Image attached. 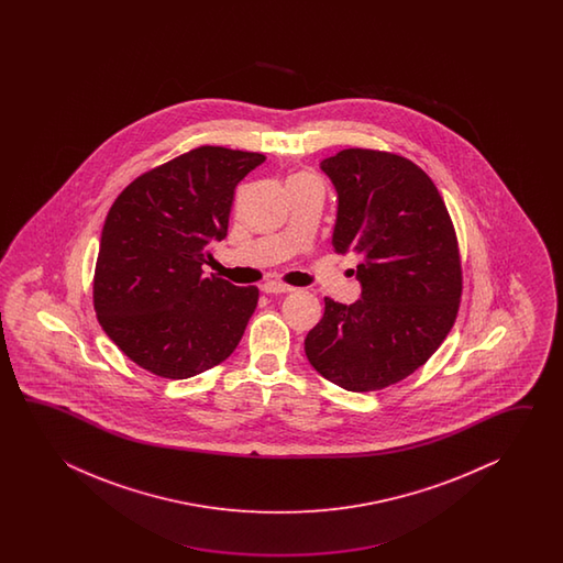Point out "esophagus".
<instances>
[{"mask_svg":"<svg viewBox=\"0 0 563 563\" xmlns=\"http://www.w3.org/2000/svg\"><path fill=\"white\" fill-rule=\"evenodd\" d=\"M262 289H264V294H289V291H294V287L286 286V284H279V282H267V284H264L262 286Z\"/></svg>","mask_w":563,"mask_h":563,"instance_id":"34e87169","label":"esophagus"}]
</instances>
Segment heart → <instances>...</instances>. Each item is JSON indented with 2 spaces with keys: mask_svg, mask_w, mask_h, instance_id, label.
Listing matches in <instances>:
<instances>
[{
  "mask_svg": "<svg viewBox=\"0 0 563 563\" xmlns=\"http://www.w3.org/2000/svg\"><path fill=\"white\" fill-rule=\"evenodd\" d=\"M301 177H306V175H298V177H294V179H301Z\"/></svg>",
  "mask_w": 563,
  "mask_h": 563,
  "instance_id": "b5f03b06",
  "label": "heart"
}]
</instances>
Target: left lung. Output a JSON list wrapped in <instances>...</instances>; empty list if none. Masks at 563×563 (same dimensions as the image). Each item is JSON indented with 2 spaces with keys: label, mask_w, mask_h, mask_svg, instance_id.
Returning a JSON list of instances; mask_svg holds the SVG:
<instances>
[{
  "label": "left lung",
  "mask_w": 563,
  "mask_h": 563,
  "mask_svg": "<svg viewBox=\"0 0 563 563\" xmlns=\"http://www.w3.org/2000/svg\"><path fill=\"white\" fill-rule=\"evenodd\" d=\"M320 168L338 195L332 245L360 255L362 291L350 306L325 298L306 356L346 390H380L431 358L455 323V229L431 177L408 158L346 148Z\"/></svg>",
  "instance_id": "1"
}]
</instances>
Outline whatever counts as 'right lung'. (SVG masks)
<instances>
[{
  "mask_svg": "<svg viewBox=\"0 0 563 563\" xmlns=\"http://www.w3.org/2000/svg\"><path fill=\"white\" fill-rule=\"evenodd\" d=\"M260 153L199 146L132 180L108 211L95 310L108 338L144 371L183 380L240 344L260 291L205 277L209 245L228 238L235 187Z\"/></svg>",
  "mask_w": 563,
  "mask_h": 563,
  "instance_id": "1",
  "label": "right lung"
}]
</instances>
